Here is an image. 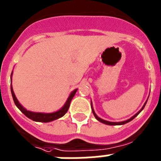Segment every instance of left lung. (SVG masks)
<instances>
[{"label": "left lung", "mask_w": 161, "mask_h": 161, "mask_svg": "<svg viewBox=\"0 0 161 161\" xmlns=\"http://www.w3.org/2000/svg\"><path fill=\"white\" fill-rule=\"evenodd\" d=\"M145 105H146V103L144 104V106H143V108H142V109H140V111H141L142 109H143V108H144ZM92 111H93V114H94L95 118H96V119H97L98 121H100V122H102V123H106V124H107V125H111V126H112V125H122V124H125V123H128V122H130V120H132V119H135V118H136V116H137V115L139 114V113H140V111H139V112H138V113L136 114V115H134L133 117H132V118H130V119H128V120L124 121V122H120V123H111V122H108V121L103 120V119H100V118H99V117H97V114H95V112L93 111V107H92Z\"/></svg>", "instance_id": "obj_1"}]
</instances>
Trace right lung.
I'll return each instance as SVG.
<instances>
[{
  "label": "right lung",
  "instance_id": "obj_1",
  "mask_svg": "<svg viewBox=\"0 0 161 161\" xmlns=\"http://www.w3.org/2000/svg\"><path fill=\"white\" fill-rule=\"evenodd\" d=\"M11 76H12V73H11ZM76 90L77 89H75V90L71 93V95L69 96V97L68 98V101L66 102L65 105L64 106V107L61 109H59V111L55 112V113L52 114H42V113H34V112L28 111L25 108L22 107L21 106V104L18 102V99L15 97V94H14V91H13L12 87H11V93H12L13 99H14V102L15 103V105L17 106V107L29 119H32L33 121H35V122H42V123H48V122H52V121L55 120V119H58L59 118L63 117L64 115L68 112V109L69 108V106H70L71 101H72V97H74L75 93H76Z\"/></svg>",
  "mask_w": 161,
  "mask_h": 161
}]
</instances>
